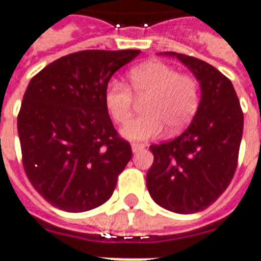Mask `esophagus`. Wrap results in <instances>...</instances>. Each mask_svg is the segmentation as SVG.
Returning a JSON list of instances; mask_svg holds the SVG:
<instances>
[{"label":"esophagus","instance_id":"34e87169","mask_svg":"<svg viewBox=\"0 0 261 261\" xmlns=\"http://www.w3.org/2000/svg\"><path fill=\"white\" fill-rule=\"evenodd\" d=\"M131 149H133L134 153H137V152H140V150L145 149V145H142V144H133V145H131Z\"/></svg>","mask_w":261,"mask_h":261}]
</instances>
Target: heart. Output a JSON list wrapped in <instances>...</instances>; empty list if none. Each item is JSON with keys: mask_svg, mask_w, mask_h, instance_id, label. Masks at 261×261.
<instances>
[{"mask_svg": "<svg viewBox=\"0 0 261 261\" xmlns=\"http://www.w3.org/2000/svg\"><path fill=\"white\" fill-rule=\"evenodd\" d=\"M128 82L130 87L112 80L105 90V105L117 124H125L131 119L134 96L145 99L141 108L144 115L121 130V136L127 140H155L163 134L165 127L169 134H177L190 124L199 109L198 80L181 74L163 62H146L134 67L128 74Z\"/></svg>", "mask_w": 261, "mask_h": 261, "instance_id": "1", "label": "heart"}]
</instances>
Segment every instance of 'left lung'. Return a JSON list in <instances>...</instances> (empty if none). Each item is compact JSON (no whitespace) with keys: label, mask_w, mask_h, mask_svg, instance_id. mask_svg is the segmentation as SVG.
<instances>
[{"label":"left lung","mask_w":261,"mask_h":261,"mask_svg":"<svg viewBox=\"0 0 261 261\" xmlns=\"http://www.w3.org/2000/svg\"><path fill=\"white\" fill-rule=\"evenodd\" d=\"M188 67L200 83L199 109L174 140L150 145L153 163L146 174L152 199L179 214L209 207L231 182L237 165L244 113L232 83L198 58L165 52Z\"/></svg>","instance_id":"obj_1"}]
</instances>
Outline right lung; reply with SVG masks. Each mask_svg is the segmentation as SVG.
I'll use <instances>...</instances> for the list:
<instances>
[{
	"instance_id": "add662e5",
	"label": "right lung",
	"mask_w": 261,
	"mask_h": 261,
	"mask_svg": "<svg viewBox=\"0 0 261 261\" xmlns=\"http://www.w3.org/2000/svg\"><path fill=\"white\" fill-rule=\"evenodd\" d=\"M140 52H74L49 63L29 83L17 115L23 167L52 206L80 213L113 194L133 152L113 127L105 90L115 71Z\"/></svg>"
}]
</instances>
